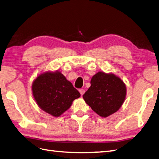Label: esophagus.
<instances>
[{"mask_svg": "<svg viewBox=\"0 0 159 159\" xmlns=\"http://www.w3.org/2000/svg\"><path fill=\"white\" fill-rule=\"evenodd\" d=\"M79 91H80V94H81V95H82V96H83V94L85 93V90H84V89H80Z\"/></svg>", "mask_w": 159, "mask_h": 159, "instance_id": "34e87169", "label": "esophagus"}]
</instances>
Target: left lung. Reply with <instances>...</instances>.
Returning <instances> with one entry per match:
<instances>
[{
  "instance_id": "obj_1",
  "label": "left lung",
  "mask_w": 159,
  "mask_h": 159,
  "mask_svg": "<svg viewBox=\"0 0 159 159\" xmlns=\"http://www.w3.org/2000/svg\"><path fill=\"white\" fill-rule=\"evenodd\" d=\"M91 86L83 98L96 114L107 117L117 112L125 101V83L113 73L99 71L92 77Z\"/></svg>"
}]
</instances>
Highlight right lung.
Segmentation results:
<instances>
[{
    "label": "right lung",
    "instance_id": "1",
    "mask_svg": "<svg viewBox=\"0 0 159 159\" xmlns=\"http://www.w3.org/2000/svg\"><path fill=\"white\" fill-rule=\"evenodd\" d=\"M32 90L38 106L55 117H60L80 96V92L58 70L38 75L32 83Z\"/></svg>",
    "mask_w": 159,
    "mask_h": 159
}]
</instances>
